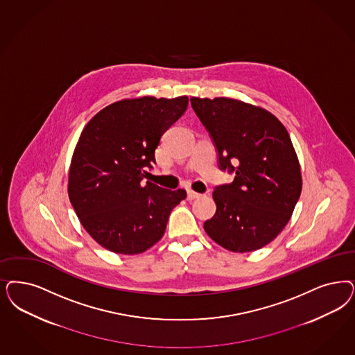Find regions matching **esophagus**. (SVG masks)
<instances>
[{
    "label": "esophagus",
    "instance_id": "obj_1",
    "mask_svg": "<svg viewBox=\"0 0 355 355\" xmlns=\"http://www.w3.org/2000/svg\"><path fill=\"white\" fill-rule=\"evenodd\" d=\"M202 194H199V193H196V191H193V190H189L187 191V199L189 200H194V199H198V198H200Z\"/></svg>",
    "mask_w": 355,
    "mask_h": 355
}]
</instances>
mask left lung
Here are the masks:
<instances>
[{
    "mask_svg": "<svg viewBox=\"0 0 355 355\" xmlns=\"http://www.w3.org/2000/svg\"><path fill=\"white\" fill-rule=\"evenodd\" d=\"M190 102L215 143L221 171H236L232 184L215 189L216 212L205 231L231 252L261 249L283 231L302 193L290 135L270 111L243 101L193 97Z\"/></svg>",
    "mask_w": 355,
    "mask_h": 355,
    "instance_id": "1",
    "label": "left lung"
}]
</instances>
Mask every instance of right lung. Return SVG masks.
Instances as JSON below:
<instances>
[{"instance_id":"obj_1","label":"right lung","mask_w":355,"mask_h":355,"mask_svg":"<svg viewBox=\"0 0 355 355\" xmlns=\"http://www.w3.org/2000/svg\"><path fill=\"white\" fill-rule=\"evenodd\" d=\"M189 105L186 96L114 102L85 125L74 148L68 196L80 223L98 244L116 254H140L165 233L171 209L186 190L148 181L162 134Z\"/></svg>"}]
</instances>
